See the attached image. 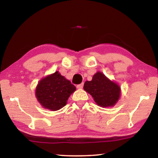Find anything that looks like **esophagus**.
I'll return each instance as SVG.
<instances>
[{
	"mask_svg": "<svg viewBox=\"0 0 158 158\" xmlns=\"http://www.w3.org/2000/svg\"><path fill=\"white\" fill-rule=\"evenodd\" d=\"M83 86H84V83H81V84L77 85V89H81Z\"/></svg>",
	"mask_w": 158,
	"mask_h": 158,
	"instance_id": "obj_1",
	"label": "esophagus"
}]
</instances>
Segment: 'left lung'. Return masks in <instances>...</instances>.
<instances>
[{
    "mask_svg": "<svg viewBox=\"0 0 158 158\" xmlns=\"http://www.w3.org/2000/svg\"><path fill=\"white\" fill-rule=\"evenodd\" d=\"M84 89L92 95L96 104L102 107L114 106L121 95L119 85L100 72L93 75L91 81L85 82Z\"/></svg>",
    "mask_w": 158,
    "mask_h": 158,
    "instance_id": "left-lung-1",
    "label": "left lung"
}]
</instances>
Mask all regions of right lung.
I'll return each mask as SVG.
<instances>
[{"instance_id":"1","label":"right lung","mask_w":158,"mask_h":158,"mask_svg":"<svg viewBox=\"0 0 158 158\" xmlns=\"http://www.w3.org/2000/svg\"><path fill=\"white\" fill-rule=\"evenodd\" d=\"M75 90L76 87L57 71L39 81L35 96L44 108L57 111L66 105L67 100Z\"/></svg>"}]
</instances>
